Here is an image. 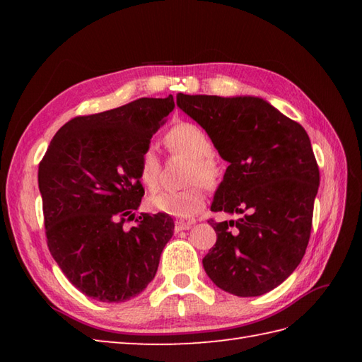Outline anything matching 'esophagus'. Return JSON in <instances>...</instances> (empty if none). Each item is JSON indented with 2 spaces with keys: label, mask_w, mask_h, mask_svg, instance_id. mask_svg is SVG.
<instances>
[{
  "label": "esophagus",
  "mask_w": 362,
  "mask_h": 362,
  "mask_svg": "<svg viewBox=\"0 0 362 362\" xmlns=\"http://www.w3.org/2000/svg\"><path fill=\"white\" fill-rule=\"evenodd\" d=\"M191 227H193V222L175 221V224H174V232H175V233H179V232H183V230H189Z\"/></svg>",
  "instance_id": "1"
}]
</instances>
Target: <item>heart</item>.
Segmentation results:
<instances>
[{"label": "heart", "mask_w": 362, "mask_h": 362, "mask_svg": "<svg viewBox=\"0 0 362 362\" xmlns=\"http://www.w3.org/2000/svg\"><path fill=\"white\" fill-rule=\"evenodd\" d=\"M169 149L185 153L193 165L189 168V182H201L213 187L219 177V166L213 153V143L205 130L194 122H180L166 135ZM160 175V158L153 148L144 149L140 157V180L149 189L157 187ZM149 209L169 216L187 219L193 218L204 209L205 194L199 185L182 191H158L148 199Z\"/></svg>", "instance_id": "obj_1"}]
</instances>
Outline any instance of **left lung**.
I'll list each match as a JSON object with an SVG mask.
<instances>
[{"label":"left lung","mask_w":362,"mask_h":362,"mask_svg":"<svg viewBox=\"0 0 362 362\" xmlns=\"http://www.w3.org/2000/svg\"><path fill=\"white\" fill-rule=\"evenodd\" d=\"M177 107L228 161L211 211L243 214L211 221L218 240L205 272L230 294L263 296L296 271L310 241L319 189L310 136L263 98L179 93Z\"/></svg>","instance_id":"8db88e82"}]
</instances>
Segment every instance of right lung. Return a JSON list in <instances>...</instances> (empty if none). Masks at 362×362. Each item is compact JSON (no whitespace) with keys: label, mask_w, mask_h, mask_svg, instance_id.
Returning a JSON list of instances; mask_svg holds the SVG:
<instances>
[{"label":"right lung","mask_w":362,"mask_h":362,"mask_svg":"<svg viewBox=\"0 0 362 362\" xmlns=\"http://www.w3.org/2000/svg\"><path fill=\"white\" fill-rule=\"evenodd\" d=\"M174 98H140L68 121L38 166L46 238L73 286L98 302L140 294L157 274L174 233L169 214L141 213L122 228L144 194L140 157L174 110Z\"/></svg>","instance_id":"right-lung-1"}]
</instances>
